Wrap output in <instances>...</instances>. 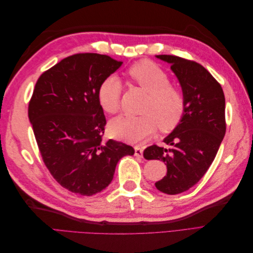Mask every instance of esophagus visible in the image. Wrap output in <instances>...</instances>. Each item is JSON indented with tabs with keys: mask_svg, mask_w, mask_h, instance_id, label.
I'll use <instances>...</instances> for the list:
<instances>
[{
	"mask_svg": "<svg viewBox=\"0 0 253 253\" xmlns=\"http://www.w3.org/2000/svg\"><path fill=\"white\" fill-rule=\"evenodd\" d=\"M135 156L138 158H142L143 156V150L139 147H135Z\"/></svg>",
	"mask_w": 253,
	"mask_h": 253,
	"instance_id": "esophagus-1",
	"label": "esophagus"
}]
</instances>
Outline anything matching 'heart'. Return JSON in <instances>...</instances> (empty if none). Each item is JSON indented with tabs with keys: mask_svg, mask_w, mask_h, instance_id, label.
Masks as SVG:
<instances>
[{
	"mask_svg": "<svg viewBox=\"0 0 253 253\" xmlns=\"http://www.w3.org/2000/svg\"><path fill=\"white\" fill-rule=\"evenodd\" d=\"M128 78L143 88L150 99L143 116L121 115L111 120L110 133L113 137L129 143H140L155 132L157 125L163 131L174 128L185 112V98L171 86V80L162 67L152 61H140L128 67ZM122 84L115 75L105 77L99 84L97 98L99 105L108 114L119 109Z\"/></svg>",
	"mask_w": 253,
	"mask_h": 253,
	"instance_id": "1",
	"label": "heart"
}]
</instances>
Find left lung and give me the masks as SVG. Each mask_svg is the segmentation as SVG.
<instances>
[{
    "instance_id": "obj_1",
    "label": "left lung",
    "mask_w": 253,
    "mask_h": 253,
    "mask_svg": "<svg viewBox=\"0 0 253 253\" xmlns=\"http://www.w3.org/2000/svg\"><path fill=\"white\" fill-rule=\"evenodd\" d=\"M156 58L171 64L185 98V112L164 139L169 148L151 145L143 157L167 165V175L155 186L160 192L175 195L196 185L217 154L226 133L225 95L220 84L201 64L177 56Z\"/></svg>"
}]
</instances>
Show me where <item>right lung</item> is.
I'll list each match as a JSON object with an SVG mask.
<instances>
[{
    "label": "right lung",
    "mask_w": 253,
    "mask_h": 253,
    "mask_svg": "<svg viewBox=\"0 0 253 253\" xmlns=\"http://www.w3.org/2000/svg\"><path fill=\"white\" fill-rule=\"evenodd\" d=\"M121 65L100 53H77L44 72L36 83L28 118L38 147L52 177L73 193L101 192L119 160L135 153L126 143L102 141L106 120L97 91Z\"/></svg>",
    "instance_id": "right-lung-1"
}]
</instances>
